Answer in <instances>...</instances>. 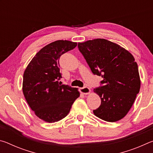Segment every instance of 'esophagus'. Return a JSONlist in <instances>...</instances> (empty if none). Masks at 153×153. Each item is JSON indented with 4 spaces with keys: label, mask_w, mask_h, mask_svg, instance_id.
I'll use <instances>...</instances> for the list:
<instances>
[{
    "label": "esophagus",
    "mask_w": 153,
    "mask_h": 153,
    "mask_svg": "<svg viewBox=\"0 0 153 153\" xmlns=\"http://www.w3.org/2000/svg\"><path fill=\"white\" fill-rule=\"evenodd\" d=\"M79 92L83 94H88L90 93V89L88 87H84V88H80Z\"/></svg>",
    "instance_id": "esophagus-1"
}]
</instances>
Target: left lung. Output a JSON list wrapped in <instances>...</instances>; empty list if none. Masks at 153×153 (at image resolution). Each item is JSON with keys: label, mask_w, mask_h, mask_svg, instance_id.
<instances>
[{"label": "left lung", "mask_w": 153, "mask_h": 153, "mask_svg": "<svg viewBox=\"0 0 153 153\" xmlns=\"http://www.w3.org/2000/svg\"><path fill=\"white\" fill-rule=\"evenodd\" d=\"M78 48L103 86L93 90L101 100L94 115L108 122L123 119L132 107L140 89L138 65L134 56L120 45L103 38L79 42Z\"/></svg>", "instance_id": "left-lung-1"}]
</instances>
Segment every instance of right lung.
Listing matches in <instances>:
<instances>
[{
	"label": "right lung",
	"instance_id": "right-lung-1",
	"mask_svg": "<svg viewBox=\"0 0 153 153\" xmlns=\"http://www.w3.org/2000/svg\"><path fill=\"white\" fill-rule=\"evenodd\" d=\"M77 45L61 40L48 44L36 54L25 69L22 84L25 98L35 115L46 122L65 117L79 97L78 88L59 82V58Z\"/></svg>",
	"mask_w": 153,
	"mask_h": 153
}]
</instances>
